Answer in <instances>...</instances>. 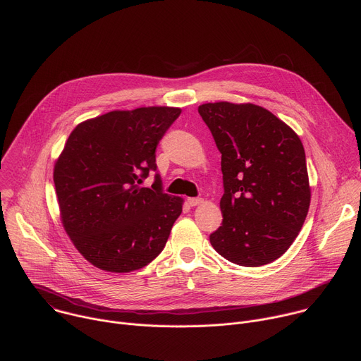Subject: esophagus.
I'll list each match as a JSON object with an SVG mask.
<instances>
[{"label": "esophagus", "mask_w": 361, "mask_h": 361, "mask_svg": "<svg viewBox=\"0 0 361 361\" xmlns=\"http://www.w3.org/2000/svg\"><path fill=\"white\" fill-rule=\"evenodd\" d=\"M188 204H189V207H197V205L202 204V200L201 198H188Z\"/></svg>", "instance_id": "esophagus-1"}]
</instances>
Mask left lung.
I'll use <instances>...</instances> for the list:
<instances>
[{"label": "left lung", "instance_id": "obj_1", "mask_svg": "<svg viewBox=\"0 0 361 361\" xmlns=\"http://www.w3.org/2000/svg\"><path fill=\"white\" fill-rule=\"evenodd\" d=\"M198 113L221 153L224 183L223 224L209 241L231 263H271L295 241L311 204L300 138L255 104L208 102Z\"/></svg>", "mask_w": 361, "mask_h": 361}]
</instances>
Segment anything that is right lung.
I'll use <instances>...</instances> for the list:
<instances>
[{"mask_svg": "<svg viewBox=\"0 0 361 361\" xmlns=\"http://www.w3.org/2000/svg\"><path fill=\"white\" fill-rule=\"evenodd\" d=\"M180 108L111 111L75 127L54 163L65 231L91 264L113 273L147 266L164 248L183 200L164 193L156 147Z\"/></svg>", "mask_w": 361, "mask_h": 361, "instance_id": "right-lung-1", "label": "right lung"}]
</instances>
